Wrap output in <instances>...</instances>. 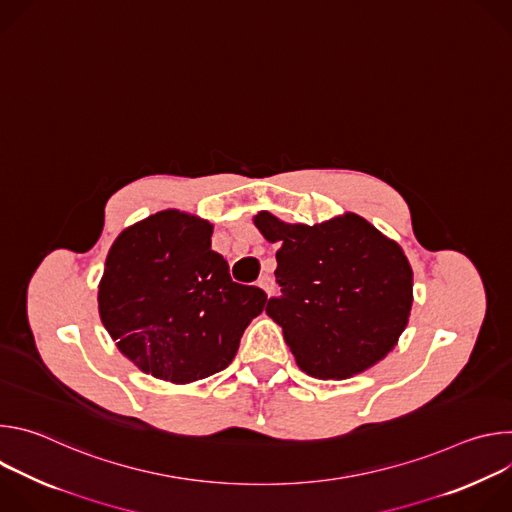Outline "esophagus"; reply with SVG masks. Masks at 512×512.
I'll return each mask as SVG.
<instances>
[{"instance_id":"1","label":"esophagus","mask_w":512,"mask_h":512,"mask_svg":"<svg viewBox=\"0 0 512 512\" xmlns=\"http://www.w3.org/2000/svg\"><path fill=\"white\" fill-rule=\"evenodd\" d=\"M257 285H259V287H261V289H263V291H265V294H267V296H271V294H273V289H275V283H273V277H271V275H267V273H265V275H261V277H259V281H257Z\"/></svg>"}]
</instances>
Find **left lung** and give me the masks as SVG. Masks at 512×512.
I'll use <instances>...</instances> for the list:
<instances>
[{
    "label": "left lung",
    "mask_w": 512,
    "mask_h": 512,
    "mask_svg": "<svg viewBox=\"0 0 512 512\" xmlns=\"http://www.w3.org/2000/svg\"><path fill=\"white\" fill-rule=\"evenodd\" d=\"M255 225L279 243L281 296L269 298L265 312L302 371L348 379L397 344L411 312L413 271L395 241L358 214L308 227L261 212Z\"/></svg>",
    "instance_id": "8db88e82"
}]
</instances>
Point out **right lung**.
Masks as SVG:
<instances>
[{"instance_id": "add662e5", "label": "right lung", "mask_w": 512, "mask_h": 512, "mask_svg": "<svg viewBox=\"0 0 512 512\" xmlns=\"http://www.w3.org/2000/svg\"><path fill=\"white\" fill-rule=\"evenodd\" d=\"M210 235V223L164 210L125 229L107 255L101 320L119 350L156 379L190 383L227 369L265 308V291L231 279Z\"/></svg>"}]
</instances>
